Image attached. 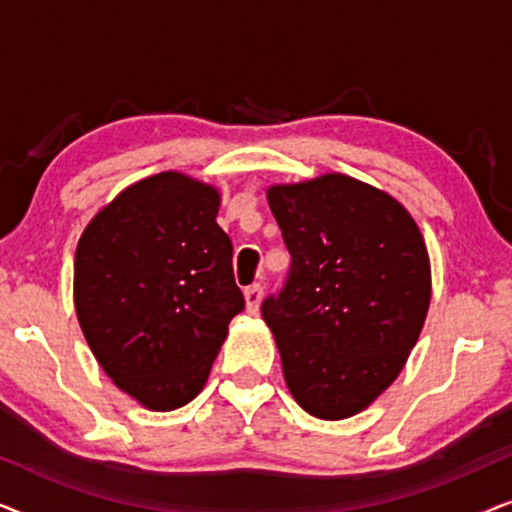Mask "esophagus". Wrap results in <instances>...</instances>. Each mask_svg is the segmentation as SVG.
Returning <instances> with one entry per match:
<instances>
[{
    "label": "esophagus",
    "instance_id": "34e87169",
    "mask_svg": "<svg viewBox=\"0 0 512 512\" xmlns=\"http://www.w3.org/2000/svg\"><path fill=\"white\" fill-rule=\"evenodd\" d=\"M261 298H263V286L261 284H251L244 289V300H247V312L256 314L258 307H261Z\"/></svg>",
    "mask_w": 512,
    "mask_h": 512
}]
</instances>
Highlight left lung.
Segmentation results:
<instances>
[{"instance_id":"8db88e82","label":"left lung","mask_w":512,"mask_h":512,"mask_svg":"<svg viewBox=\"0 0 512 512\" xmlns=\"http://www.w3.org/2000/svg\"><path fill=\"white\" fill-rule=\"evenodd\" d=\"M291 254L261 314L298 405L319 419L368 408L401 373L431 303L424 237L401 202L345 174L272 186Z\"/></svg>"}]
</instances>
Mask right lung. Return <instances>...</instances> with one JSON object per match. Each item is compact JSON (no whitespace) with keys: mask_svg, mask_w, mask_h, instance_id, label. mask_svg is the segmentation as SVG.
<instances>
[{"mask_svg":"<svg viewBox=\"0 0 512 512\" xmlns=\"http://www.w3.org/2000/svg\"><path fill=\"white\" fill-rule=\"evenodd\" d=\"M216 212V188L160 172L118 193L76 247L81 331L116 387L149 410L200 394L244 310Z\"/></svg>","mask_w":512,"mask_h":512,"instance_id":"right-lung-1","label":"right lung"}]
</instances>
